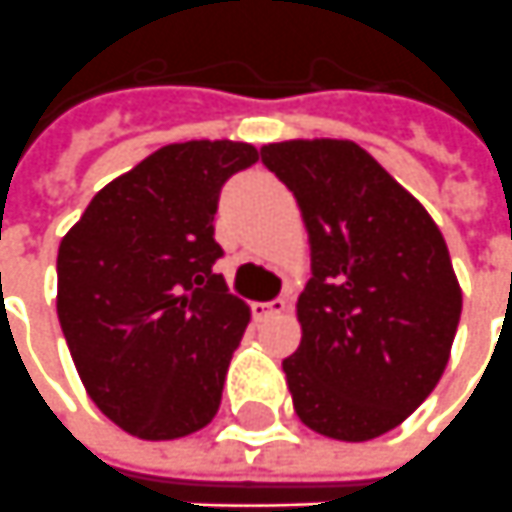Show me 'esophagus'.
<instances>
[{
	"mask_svg": "<svg viewBox=\"0 0 512 512\" xmlns=\"http://www.w3.org/2000/svg\"><path fill=\"white\" fill-rule=\"evenodd\" d=\"M287 298H273V301L267 303H253V312L259 317H276L281 315V312H287Z\"/></svg>",
	"mask_w": 512,
	"mask_h": 512,
	"instance_id": "esophagus-1",
	"label": "esophagus"
}]
</instances>
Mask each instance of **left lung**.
Segmentation results:
<instances>
[{"instance_id": "1", "label": "left lung", "mask_w": 512, "mask_h": 512, "mask_svg": "<svg viewBox=\"0 0 512 512\" xmlns=\"http://www.w3.org/2000/svg\"><path fill=\"white\" fill-rule=\"evenodd\" d=\"M309 231L301 345L284 359L292 407L317 435L379 438L440 382L463 292L429 211L345 139L264 144Z\"/></svg>"}]
</instances>
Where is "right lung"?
<instances>
[{
  "mask_svg": "<svg viewBox=\"0 0 512 512\" xmlns=\"http://www.w3.org/2000/svg\"><path fill=\"white\" fill-rule=\"evenodd\" d=\"M245 142L167 144L88 203L58 248V320L91 401L128 435L186 438L220 410L250 323L214 262L222 183Z\"/></svg>",
  "mask_w": 512,
  "mask_h": 512,
  "instance_id": "right-lung-1",
  "label": "right lung"
}]
</instances>
